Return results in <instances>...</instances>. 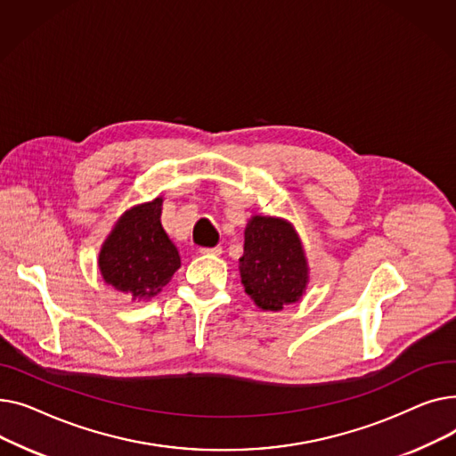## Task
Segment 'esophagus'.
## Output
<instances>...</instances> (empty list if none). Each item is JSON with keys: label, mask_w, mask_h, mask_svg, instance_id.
<instances>
[{"label": "esophagus", "mask_w": 456, "mask_h": 456, "mask_svg": "<svg viewBox=\"0 0 456 456\" xmlns=\"http://www.w3.org/2000/svg\"><path fill=\"white\" fill-rule=\"evenodd\" d=\"M203 255H214V256H220L222 255V248L218 246V248H203V249H200Z\"/></svg>", "instance_id": "obj_1"}]
</instances>
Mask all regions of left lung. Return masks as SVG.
<instances>
[{
  "mask_svg": "<svg viewBox=\"0 0 456 456\" xmlns=\"http://www.w3.org/2000/svg\"><path fill=\"white\" fill-rule=\"evenodd\" d=\"M238 270L246 294L266 313H279L282 306L301 301L308 286L301 238L289 220L275 216H251Z\"/></svg>",
  "mask_w": 456,
  "mask_h": 456,
  "instance_id": "obj_1",
  "label": "left lung"
}]
</instances>
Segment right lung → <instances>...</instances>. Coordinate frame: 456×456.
<instances>
[{
  "instance_id": "right-lung-1",
  "label": "right lung",
  "mask_w": 456,
  "mask_h": 456,
  "mask_svg": "<svg viewBox=\"0 0 456 456\" xmlns=\"http://www.w3.org/2000/svg\"><path fill=\"white\" fill-rule=\"evenodd\" d=\"M162 196L126 210L100 249L103 281L133 301H148L181 268V256L160 224Z\"/></svg>"
}]
</instances>
